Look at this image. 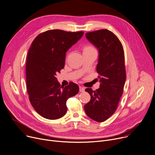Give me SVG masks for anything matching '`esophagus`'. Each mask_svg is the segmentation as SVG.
I'll use <instances>...</instances> for the list:
<instances>
[{"mask_svg":"<svg viewBox=\"0 0 155 155\" xmlns=\"http://www.w3.org/2000/svg\"><path fill=\"white\" fill-rule=\"evenodd\" d=\"M84 91H85V88L83 87H80V91L83 92Z\"/></svg>","mask_w":155,"mask_h":155,"instance_id":"obj_1","label":"esophagus"}]
</instances>
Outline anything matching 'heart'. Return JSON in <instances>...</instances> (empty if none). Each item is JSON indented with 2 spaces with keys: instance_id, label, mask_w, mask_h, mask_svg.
<instances>
[{
  "instance_id": "obj_1",
  "label": "heart",
  "mask_w": 155,
  "mask_h": 155,
  "mask_svg": "<svg viewBox=\"0 0 155 155\" xmlns=\"http://www.w3.org/2000/svg\"><path fill=\"white\" fill-rule=\"evenodd\" d=\"M96 51L95 48L91 45H87L83 48V52H85L88 51Z\"/></svg>"
}]
</instances>
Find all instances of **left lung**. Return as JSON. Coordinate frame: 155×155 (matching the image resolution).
Instances as JSON below:
<instances>
[{"mask_svg": "<svg viewBox=\"0 0 155 155\" xmlns=\"http://www.w3.org/2000/svg\"><path fill=\"white\" fill-rule=\"evenodd\" d=\"M86 37L99 50L96 71L101 83L95 91L85 89L91 100L84 108L88 117L102 122L116 112L123 93L126 78L124 51L119 38L109 30L88 32Z\"/></svg>", "mask_w": 155, "mask_h": 155, "instance_id": "1", "label": "left lung"}]
</instances>
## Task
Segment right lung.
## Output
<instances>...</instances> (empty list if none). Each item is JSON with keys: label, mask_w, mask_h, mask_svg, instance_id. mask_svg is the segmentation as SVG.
<instances>
[{"label": "right lung", "mask_w": 155, "mask_h": 155, "mask_svg": "<svg viewBox=\"0 0 155 155\" xmlns=\"http://www.w3.org/2000/svg\"><path fill=\"white\" fill-rule=\"evenodd\" d=\"M83 33L51 30L40 33L33 41L26 59V89L32 106L42 117L50 120L63 117L67 100L79 91L73 82L61 86L55 75L64 67L66 52Z\"/></svg>", "instance_id": "obj_1"}]
</instances>
